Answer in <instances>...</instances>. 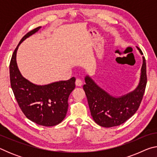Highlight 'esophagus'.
<instances>
[{
  "mask_svg": "<svg viewBox=\"0 0 157 157\" xmlns=\"http://www.w3.org/2000/svg\"><path fill=\"white\" fill-rule=\"evenodd\" d=\"M75 84H76V86H81L82 85V81L80 79H76Z\"/></svg>",
  "mask_w": 157,
  "mask_h": 157,
  "instance_id": "1",
  "label": "esophagus"
}]
</instances>
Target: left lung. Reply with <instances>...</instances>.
<instances>
[{
	"instance_id": "left-lung-1",
	"label": "left lung",
	"mask_w": 157,
	"mask_h": 157,
	"mask_svg": "<svg viewBox=\"0 0 157 157\" xmlns=\"http://www.w3.org/2000/svg\"><path fill=\"white\" fill-rule=\"evenodd\" d=\"M140 55H143L139 48ZM86 84L83 89L88 100L90 111L94 121L100 126L112 127L124 123L136 113L144 94L147 75L145 59L143 57L140 80L134 91L116 97L109 94L95 83L89 75L84 78Z\"/></svg>"
}]
</instances>
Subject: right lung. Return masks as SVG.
Wrapping results in <instances>:
<instances>
[{"label":"right lung","mask_w":157,"mask_h":157,"mask_svg":"<svg viewBox=\"0 0 157 157\" xmlns=\"http://www.w3.org/2000/svg\"><path fill=\"white\" fill-rule=\"evenodd\" d=\"M41 28L26 34L13 52L10 64V83L16 100L25 116L37 124L50 127L60 123L66 117L68 97L75 87V78L73 77L66 81L37 85L21 75L17 63L18 46Z\"/></svg>","instance_id":"obj_1"}]
</instances>
